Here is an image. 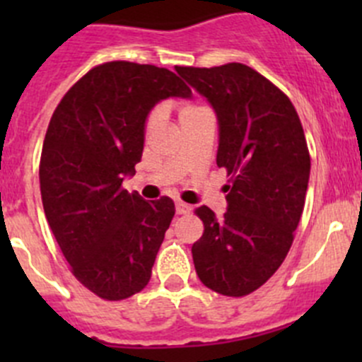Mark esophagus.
Instances as JSON below:
<instances>
[{"instance_id": "obj_1", "label": "esophagus", "mask_w": 362, "mask_h": 362, "mask_svg": "<svg viewBox=\"0 0 362 362\" xmlns=\"http://www.w3.org/2000/svg\"><path fill=\"white\" fill-rule=\"evenodd\" d=\"M191 210H192L191 204L182 203V202L175 203V211H177V215H185V214H189V211H191Z\"/></svg>"}]
</instances>
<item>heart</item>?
<instances>
[{
    "label": "heart",
    "instance_id": "b5f03b06",
    "mask_svg": "<svg viewBox=\"0 0 362 362\" xmlns=\"http://www.w3.org/2000/svg\"><path fill=\"white\" fill-rule=\"evenodd\" d=\"M203 110H206V108L199 107V105H184L180 110V124L187 122V120H191L192 117L199 115ZM158 120H159V112H154L151 117H148V122H147L148 129H152V127L158 124Z\"/></svg>",
    "mask_w": 362,
    "mask_h": 362
}]
</instances>
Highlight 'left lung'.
I'll list each match as a JSON object with an SVG mask.
<instances>
[{"label":"left lung","instance_id":"obj_1","mask_svg":"<svg viewBox=\"0 0 362 362\" xmlns=\"http://www.w3.org/2000/svg\"><path fill=\"white\" fill-rule=\"evenodd\" d=\"M175 71L214 108L217 166L231 175L226 214L196 210L204 224L192 245L196 273L218 294H250L284 262L305 206L310 154L301 120L289 98L245 64Z\"/></svg>","mask_w":362,"mask_h":362}]
</instances>
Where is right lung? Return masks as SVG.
I'll return each instance as SVG.
<instances>
[{
  "label": "right lung",
  "instance_id": "obj_1",
  "mask_svg": "<svg viewBox=\"0 0 362 362\" xmlns=\"http://www.w3.org/2000/svg\"><path fill=\"white\" fill-rule=\"evenodd\" d=\"M192 93L173 71L113 61L93 68L57 105L40 160L50 229L82 286L119 301L140 293L175 215L170 198L122 189L136 173L148 113Z\"/></svg>",
  "mask_w": 362,
  "mask_h": 362
}]
</instances>
